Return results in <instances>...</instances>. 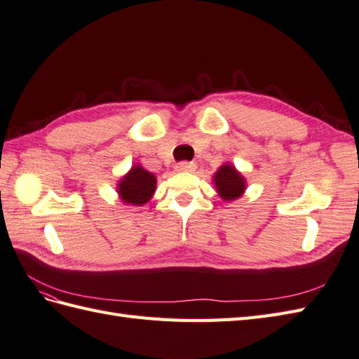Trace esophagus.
Returning <instances> with one entry per match:
<instances>
[{
    "instance_id": "obj_1",
    "label": "esophagus",
    "mask_w": 359,
    "mask_h": 359,
    "mask_svg": "<svg viewBox=\"0 0 359 359\" xmlns=\"http://www.w3.org/2000/svg\"><path fill=\"white\" fill-rule=\"evenodd\" d=\"M197 165L194 162H180L176 165V170L177 171H183V172H192L196 171Z\"/></svg>"
}]
</instances>
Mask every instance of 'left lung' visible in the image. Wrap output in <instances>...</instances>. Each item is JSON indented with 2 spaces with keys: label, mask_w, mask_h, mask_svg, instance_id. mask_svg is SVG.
Returning <instances> with one entry per match:
<instances>
[{
  "label": "left lung",
  "mask_w": 359,
  "mask_h": 359,
  "mask_svg": "<svg viewBox=\"0 0 359 359\" xmlns=\"http://www.w3.org/2000/svg\"><path fill=\"white\" fill-rule=\"evenodd\" d=\"M214 185L219 198L224 201H233L240 198L247 189V180L243 174L235 168V165L224 162L214 174Z\"/></svg>",
  "instance_id": "1"
}]
</instances>
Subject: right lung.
Returning <instances> with one entry per match:
<instances>
[{
  "label": "right lung",
  "mask_w": 359,
  "mask_h": 359,
  "mask_svg": "<svg viewBox=\"0 0 359 359\" xmlns=\"http://www.w3.org/2000/svg\"><path fill=\"white\" fill-rule=\"evenodd\" d=\"M158 179L153 172L145 170L141 163L132 165L116 183L119 200L127 206H142L153 198Z\"/></svg>",
  "instance_id": "right-lung-1"
}]
</instances>
